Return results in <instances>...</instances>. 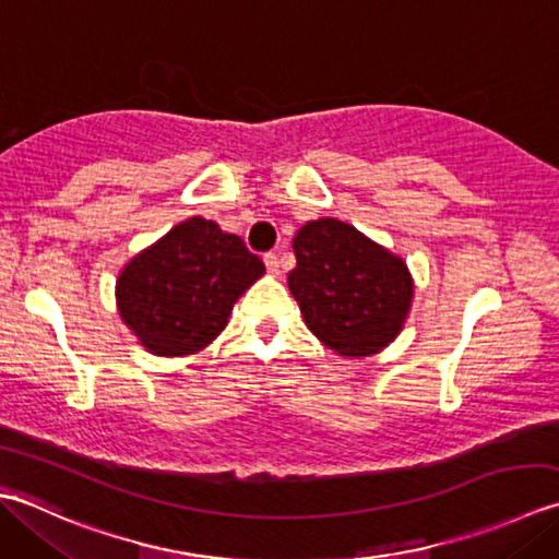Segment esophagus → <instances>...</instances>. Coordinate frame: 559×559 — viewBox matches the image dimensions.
<instances>
[{
    "instance_id": "34e87169",
    "label": "esophagus",
    "mask_w": 559,
    "mask_h": 559,
    "mask_svg": "<svg viewBox=\"0 0 559 559\" xmlns=\"http://www.w3.org/2000/svg\"><path fill=\"white\" fill-rule=\"evenodd\" d=\"M265 267H267V272L272 277H277L280 275V258H277V253H265Z\"/></svg>"
}]
</instances>
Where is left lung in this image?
Instances as JSON below:
<instances>
[{
	"mask_svg": "<svg viewBox=\"0 0 559 559\" xmlns=\"http://www.w3.org/2000/svg\"><path fill=\"white\" fill-rule=\"evenodd\" d=\"M289 292L306 328L340 357L361 359L401 335L415 282L405 260L347 222H306L294 241Z\"/></svg>",
	"mask_w": 559,
	"mask_h": 559,
	"instance_id": "left-lung-1",
	"label": "left lung"
}]
</instances>
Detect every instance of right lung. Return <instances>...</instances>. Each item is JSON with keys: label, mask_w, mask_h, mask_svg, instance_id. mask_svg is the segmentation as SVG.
Returning a JSON list of instances; mask_svg holds the SVG:
<instances>
[{"label": "right lung", "mask_w": 559, "mask_h": 559, "mask_svg": "<svg viewBox=\"0 0 559 559\" xmlns=\"http://www.w3.org/2000/svg\"><path fill=\"white\" fill-rule=\"evenodd\" d=\"M263 275V260L241 238L190 216L124 263L116 282L118 313L152 355H198L229 323L238 296Z\"/></svg>", "instance_id": "1"}]
</instances>
